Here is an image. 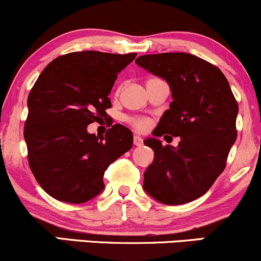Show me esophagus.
Masks as SVG:
<instances>
[{
	"label": "esophagus",
	"mask_w": 261,
	"mask_h": 261,
	"mask_svg": "<svg viewBox=\"0 0 261 261\" xmlns=\"http://www.w3.org/2000/svg\"><path fill=\"white\" fill-rule=\"evenodd\" d=\"M142 142H143V140L141 139L140 136H137V135H135V136H134V145L135 146H141V145H142Z\"/></svg>",
	"instance_id": "obj_1"
}]
</instances>
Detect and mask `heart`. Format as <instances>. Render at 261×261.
<instances>
[{
  "mask_svg": "<svg viewBox=\"0 0 261 261\" xmlns=\"http://www.w3.org/2000/svg\"><path fill=\"white\" fill-rule=\"evenodd\" d=\"M127 121L130 122L136 130H140V131L146 130V128L149 126V120L145 118H128Z\"/></svg>",
  "mask_w": 261,
  "mask_h": 261,
  "instance_id": "heart-1",
  "label": "heart"
}]
</instances>
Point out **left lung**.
Returning a JSON list of instances; mask_svg holds the SVG:
<instances>
[{
  "mask_svg": "<svg viewBox=\"0 0 261 261\" xmlns=\"http://www.w3.org/2000/svg\"><path fill=\"white\" fill-rule=\"evenodd\" d=\"M136 64L168 82L173 101L154 137L145 145L154 160L143 174V189L166 205H181L202 196L226 168L236 142L238 103L220 68L187 53L142 55ZM164 133L181 137L176 148L162 146Z\"/></svg>",
  "mask_w": 261,
  "mask_h": 261,
  "instance_id": "obj_1",
  "label": "left lung"
}]
</instances>
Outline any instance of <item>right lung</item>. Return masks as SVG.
<instances>
[{
  "label": "right lung",
  "instance_id": "obj_1",
  "mask_svg": "<svg viewBox=\"0 0 261 261\" xmlns=\"http://www.w3.org/2000/svg\"><path fill=\"white\" fill-rule=\"evenodd\" d=\"M137 54L79 51L59 56L44 68L28 95L24 140L28 162L54 199L82 203L99 195L114 161L133 147V133L120 124L95 136L87 126L108 119L118 73Z\"/></svg>",
  "mask_w": 261,
  "mask_h": 261
}]
</instances>
